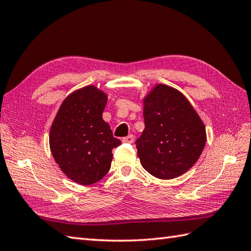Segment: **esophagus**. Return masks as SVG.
I'll list each match as a JSON object with an SVG mask.
<instances>
[{
    "mask_svg": "<svg viewBox=\"0 0 251 251\" xmlns=\"http://www.w3.org/2000/svg\"><path fill=\"white\" fill-rule=\"evenodd\" d=\"M123 142H127V143H132L134 142V136L128 135L127 137L123 138Z\"/></svg>",
    "mask_w": 251,
    "mask_h": 251,
    "instance_id": "1",
    "label": "esophagus"
}]
</instances>
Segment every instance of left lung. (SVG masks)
Wrapping results in <instances>:
<instances>
[{
	"label": "left lung",
	"instance_id": "left-lung-1",
	"mask_svg": "<svg viewBox=\"0 0 251 251\" xmlns=\"http://www.w3.org/2000/svg\"><path fill=\"white\" fill-rule=\"evenodd\" d=\"M145 130L135 145L142 167L158 179L183 175L201 156L206 130L184 96L157 85L145 99Z\"/></svg>",
	"mask_w": 251,
	"mask_h": 251
}]
</instances>
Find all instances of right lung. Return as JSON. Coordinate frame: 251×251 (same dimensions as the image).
<instances>
[{
  "mask_svg": "<svg viewBox=\"0 0 251 251\" xmlns=\"http://www.w3.org/2000/svg\"><path fill=\"white\" fill-rule=\"evenodd\" d=\"M106 96L94 86L76 90L63 101L51 125L50 150L56 163L74 182L89 185L108 174L121 145L102 120Z\"/></svg>",
  "mask_w": 251,
  "mask_h": 251,
  "instance_id": "1",
  "label": "right lung"
}]
</instances>
